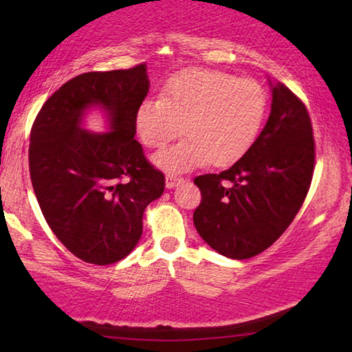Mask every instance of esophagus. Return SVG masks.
I'll return each mask as SVG.
<instances>
[{"label":"esophagus","mask_w":352,"mask_h":352,"mask_svg":"<svg viewBox=\"0 0 352 352\" xmlns=\"http://www.w3.org/2000/svg\"><path fill=\"white\" fill-rule=\"evenodd\" d=\"M182 180H183L182 177L174 175V174H168L166 175V188H169V189L174 188V186H177V184H180Z\"/></svg>","instance_id":"obj_1"}]
</instances>
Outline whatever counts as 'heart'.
Here are the masks:
<instances>
[{
  "label": "heart",
  "mask_w": 352,
  "mask_h": 352,
  "mask_svg": "<svg viewBox=\"0 0 352 352\" xmlns=\"http://www.w3.org/2000/svg\"><path fill=\"white\" fill-rule=\"evenodd\" d=\"M269 96L252 79L214 69H188L166 83L162 98L146 99L136 111V130L151 148H164L182 133L186 138L155 157L168 170L206 163L236 162L258 136Z\"/></svg>",
  "instance_id": "obj_1"
}]
</instances>
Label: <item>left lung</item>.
Masks as SVG:
<instances>
[{
    "instance_id": "8db88e82",
    "label": "left lung",
    "mask_w": 352,
    "mask_h": 352,
    "mask_svg": "<svg viewBox=\"0 0 352 352\" xmlns=\"http://www.w3.org/2000/svg\"><path fill=\"white\" fill-rule=\"evenodd\" d=\"M314 169L315 140L306 105L275 82L269 121L252 147L231 168L194 178L201 194L195 228L226 258H253L294 222Z\"/></svg>"
}]
</instances>
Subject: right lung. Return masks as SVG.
<instances>
[{"mask_svg":"<svg viewBox=\"0 0 352 352\" xmlns=\"http://www.w3.org/2000/svg\"><path fill=\"white\" fill-rule=\"evenodd\" d=\"M147 65L83 73L50 96L31 129L29 174L52 233L88 264L110 265L132 252L142 216L162 197L164 174L135 140L136 111L148 91ZM93 103L111 113L112 132L78 127Z\"/></svg>","mask_w":352,"mask_h":352,"instance_id":"1","label":"right lung"}]
</instances>
